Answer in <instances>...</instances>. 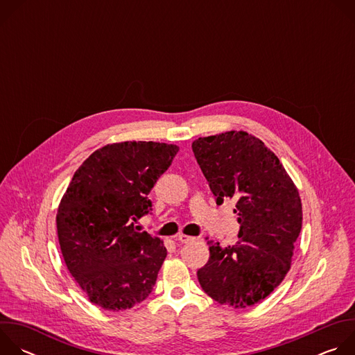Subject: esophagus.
Here are the masks:
<instances>
[{
    "instance_id": "1",
    "label": "esophagus",
    "mask_w": 355,
    "mask_h": 355,
    "mask_svg": "<svg viewBox=\"0 0 355 355\" xmlns=\"http://www.w3.org/2000/svg\"><path fill=\"white\" fill-rule=\"evenodd\" d=\"M175 240L177 241H180V243H189V241H192L193 240V237H191V236H187V234H178L177 237H175Z\"/></svg>"
}]
</instances>
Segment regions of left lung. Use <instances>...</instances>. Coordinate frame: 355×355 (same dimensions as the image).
I'll list each match as a JSON object with an SVG mask.
<instances>
[{
	"mask_svg": "<svg viewBox=\"0 0 355 355\" xmlns=\"http://www.w3.org/2000/svg\"><path fill=\"white\" fill-rule=\"evenodd\" d=\"M216 204L236 200L239 241L208 240L209 260L198 281L220 305L247 308L266 299L291 268L302 229L296 187L272 151L245 132L199 137L192 143Z\"/></svg>",
	"mask_w": 355,
	"mask_h": 355,
	"instance_id": "left-lung-1",
	"label": "left lung"
}]
</instances>
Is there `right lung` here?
Here are the masks:
<instances>
[{
    "label": "right lung",
    "instance_id": "right-lung-1",
    "mask_svg": "<svg viewBox=\"0 0 355 355\" xmlns=\"http://www.w3.org/2000/svg\"><path fill=\"white\" fill-rule=\"evenodd\" d=\"M178 146L123 141L101 147L78 167L56 223L70 274L95 305L130 309L143 302L167 256L160 237L135 223L151 214V188Z\"/></svg>",
    "mask_w": 355,
    "mask_h": 355
}]
</instances>
